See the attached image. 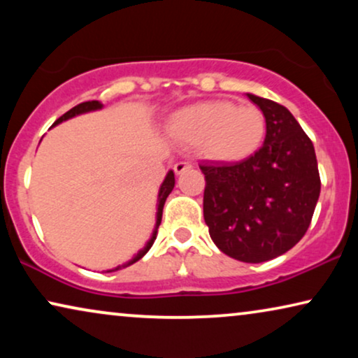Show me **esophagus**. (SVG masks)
Wrapping results in <instances>:
<instances>
[{
  "mask_svg": "<svg viewBox=\"0 0 358 358\" xmlns=\"http://www.w3.org/2000/svg\"><path fill=\"white\" fill-rule=\"evenodd\" d=\"M190 168H192V164H190V163H185V161H179V163L174 164V173L176 174H182Z\"/></svg>",
  "mask_w": 358,
  "mask_h": 358,
  "instance_id": "34e87169",
  "label": "esophagus"
}]
</instances>
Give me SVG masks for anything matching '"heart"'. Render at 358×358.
Listing matches in <instances>:
<instances>
[{
    "label": "heart",
    "instance_id": "heart-1",
    "mask_svg": "<svg viewBox=\"0 0 358 358\" xmlns=\"http://www.w3.org/2000/svg\"><path fill=\"white\" fill-rule=\"evenodd\" d=\"M166 131L180 145L199 146L205 158L218 163H239L261 148L266 119L252 104L234 106L224 99L202 101L171 114Z\"/></svg>",
    "mask_w": 358,
    "mask_h": 358
}]
</instances>
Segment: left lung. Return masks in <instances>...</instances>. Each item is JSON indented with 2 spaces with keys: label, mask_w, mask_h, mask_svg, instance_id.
<instances>
[{
  "label": "left lung",
  "mask_w": 358,
  "mask_h": 358,
  "mask_svg": "<svg viewBox=\"0 0 358 358\" xmlns=\"http://www.w3.org/2000/svg\"><path fill=\"white\" fill-rule=\"evenodd\" d=\"M266 117L261 150L233 164H202L203 218L220 251L259 264L282 256L305 236L320 199L315 146L292 112L246 94Z\"/></svg>",
  "instance_id": "obj_1"
}]
</instances>
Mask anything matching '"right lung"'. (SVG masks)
I'll use <instances>...</instances> for the list:
<instances>
[{"label":"right lung","instance_id":"obj_1","mask_svg":"<svg viewBox=\"0 0 358 358\" xmlns=\"http://www.w3.org/2000/svg\"><path fill=\"white\" fill-rule=\"evenodd\" d=\"M102 107H104V106H102L99 101L81 102V104H78V106L73 107V109L68 110L66 114H63V115L60 117V119H57L55 124H53V127L58 125V124H62V122H65V120H68V119H73V117H76V115L86 114V112L99 110V109H102ZM174 182H176L174 173H173V171H169V173L166 174L163 184H161V187H159V192H158V210H156V224H155L153 233H151V238L148 239V243L145 244V248L140 249V251L136 252V256H135L134 259H130V261L127 262V264H122V266H117V267L110 268V271H106V272H115V271H119V268L129 267V266H131V264H135L136 261H140V259L143 257L145 254L150 251V248L153 246V243H155V239H156V234H158V228H159V224H161V218H163V207H164V202H166V199H168V195L171 194V190L174 189Z\"/></svg>","mask_w":358,"mask_h":358}]
</instances>
